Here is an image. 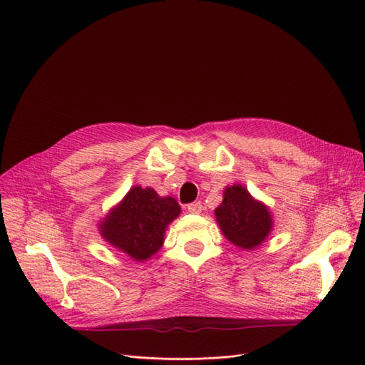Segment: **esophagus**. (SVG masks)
<instances>
[{"instance_id": "obj_1", "label": "esophagus", "mask_w": 365, "mask_h": 365, "mask_svg": "<svg viewBox=\"0 0 365 365\" xmlns=\"http://www.w3.org/2000/svg\"><path fill=\"white\" fill-rule=\"evenodd\" d=\"M187 212L193 213V215H200L202 212V204L200 201L192 202V204H187Z\"/></svg>"}]
</instances>
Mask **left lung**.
Here are the masks:
<instances>
[{
  "mask_svg": "<svg viewBox=\"0 0 365 365\" xmlns=\"http://www.w3.org/2000/svg\"><path fill=\"white\" fill-rule=\"evenodd\" d=\"M224 236L240 248L260 245L272 227L271 215L263 204L254 201L242 185L227 187L224 201L215 210Z\"/></svg>",
  "mask_w": 365,
  "mask_h": 365,
  "instance_id": "left-lung-1",
  "label": "left lung"
}]
</instances>
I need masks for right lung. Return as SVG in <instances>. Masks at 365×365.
<instances>
[{
    "mask_svg": "<svg viewBox=\"0 0 365 365\" xmlns=\"http://www.w3.org/2000/svg\"><path fill=\"white\" fill-rule=\"evenodd\" d=\"M180 212L173 197H161L149 187H134L105 219L102 235L132 259L146 260L160 250L165 227Z\"/></svg>",
    "mask_w": 365,
    "mask_h": 365,
    "instance_id": "obj_1",
    "label": "right lung"
}]
</instances>
